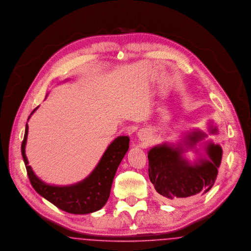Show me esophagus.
Segmentation results:
<instances>
[{"label":"esophagus","mask_w":251,"mask_h":251,"mask_svg":"<svg viewBox=\"0 0 251 251\" xmlns=\"http://www.w3.org/2000/svg\"><path fill=\"white\" fill-rule=\"evenodd\" d=\"M143 136H144V135H142V134H139V137H140V138H143Z\"/></svg>","instance_id":"esophagus-1"}]
</instances>
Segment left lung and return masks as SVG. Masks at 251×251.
I'll return each mask as SVG.
<instances>
[{"label": "left lung", "instance_id": "1", "mask_svg": "<svg viewBox=\"0 0 251 251\" xmlns=\"http://www.w3.org/2000/svg\"><path fill=\"white\" fill-rule=\"evenodd\" d=\"M212 133L218 129L210 127ZM206 134L200 130L189 132L183 144H161L149 151V176L159 197L165 202L188 198L193 195H203L215 184L222 159V149L220 145L207 142L203 145L205 156H201L194 163H191L183 154L195 149Z\"/></svg>", "mask_w": 251, "mask_h": 251}]
</instances>
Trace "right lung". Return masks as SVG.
<instances>
[{
    "label": "right lung",
    "instance_id": "right-lung-1",
    "mask_svg": "<svg viewBox=\"0 0 251 251\" xmlns=\"http://www.w3.org/2000/svg\"><path fill=\"white\" fill-rule=\"evenodd\" d=\"M37 108L31 112L30 116ZM28 128V124H26L24 138L21 144V154L30 184L35 191L55 206L67 213L82 215L100 210L109 198L117 169L129 150V136H119L113 141L103 153L95 169L84 180L70 186L60 187L43 182L35 176L29 165L25 154Z\"/></svg>",
    "mask_w": 251,
    "mask_h": 251
}]
</instances>
